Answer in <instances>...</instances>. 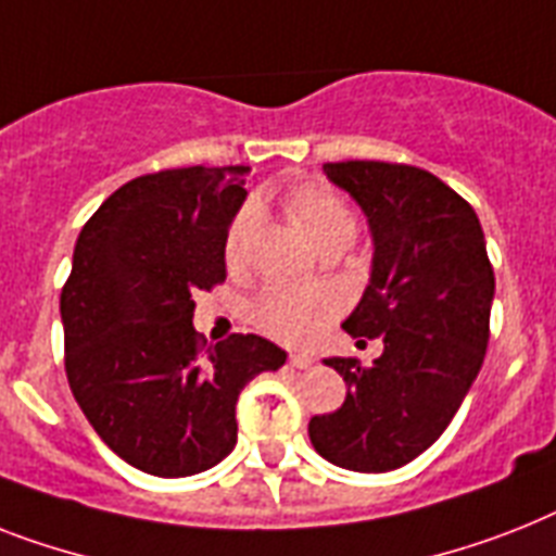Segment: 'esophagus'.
I'll return each instance as SVG.
<instances>
[{
	"label": "esophagus",
	"mask_w": 556,
	"mask_h": 556,
	"mask_svg": "<svg viewBox=\"0 0 556 556\" xmlns=\"http://www.w3.org/2000/svg\"><path fill=\"white\" fill-rule=\"evenodd\" d=\"M288 363H291V368H311V365L317 363V359L308 354H291L288 356Z\"/></svg>",
	"instance_id": "esophagus-1"
}]
</instances>
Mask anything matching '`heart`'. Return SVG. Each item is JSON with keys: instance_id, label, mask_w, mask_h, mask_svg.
<instances>
[{"instance_id": "b5f03b06", "label": "heart", "mask_w": 556, "mask_h": 556, "mask_svg": "<svg viewBox=\"0 0 556 556\" xmlns=\"http://www.w3.org/2000/svg\"><path fill=\"white\" fill-rule=\"evenodd\" d=\"M286 211L302 237L317 248L331 239L351 242L356 233V216L349 202L323 185H300L288 191ZM256 219H260V211L254 205H245L233 216L228 237H225V265L231 274L245 270ZM337 311H340V300L328 288L268 286L256 296L251 319L260 331L274 340L288 342V345H308L325 331V325L337 317Z\"/></svg>"}]
</instances>
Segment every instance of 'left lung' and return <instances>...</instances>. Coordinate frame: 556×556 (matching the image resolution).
Wrapping results in <instances>:
<instances>
[{"mask_svg": "<svg viewBox=\"0 0 556 556\" xmlns=\"http://www.w3.org/2000/svg\"><path fill=\"white\" fill-rule=\"evenodd\" d=\"M323 170L363 207L374 239L371 282L342 328L382 337V354L325 359L349 394L311 417L308 437L333 466L394 471L440 440L480 374L494 268L473 207L434 174L374 160Z\"/></svg>", "mask_w": 556, "mask_h": 556, "instance_id": "obj_1", "label": "left lung"}]
</instances>
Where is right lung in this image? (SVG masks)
I'll return each instance as SVG.
<instances>
[{
	"instance_id": "add662e5",
	"label": "right lung",
	"mask_w": 556,
	"mask_h": 556,
	"mask_svg": "<svg viewBox=\"0 0 556 556\" xmlns=\"http://www.w3.org/2000/svg\"><path fill=\"white\" fill-rule=\"evenodd\" d=\"M245 170L174 168L130 179L76 239L62 288L65 371L102 442L153 477H191L237 445L239 391L286 351L256 333L207 345L193 293L225 282V237Z\"/></svg>"
}]
</instances>
